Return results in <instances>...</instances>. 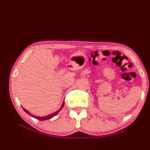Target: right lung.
<instances>
[{
  "label": "right lung",
  "mask_w": 150,
  "mask_h": 150,
  "mask_svg": "<svg viewBox=\"0 0 150 150\" xmlns=\"http://www.w3.org/2000/svg\"><path fill=\"white\" fill-rule=\"evenodd\" d=\"M64 104H65V103H64V101H63V104H62V106H61V108H59V110H58L57 111L55 112H54V113L50 114V115H47V116H35V115H32V114L30 113L28 110H26V109L24 108L23 107H22V108H23L24 112H26L27 114H28L29 115L32 116V117L35 118V119H38V120H48V119H50V118H53V117H54V116H55V115H57V114L59 112V111H60L61 110H62V108L63 107V106H64Z\"/></svg>",
  "instance_id": "obj_1"
}]
</instances>
